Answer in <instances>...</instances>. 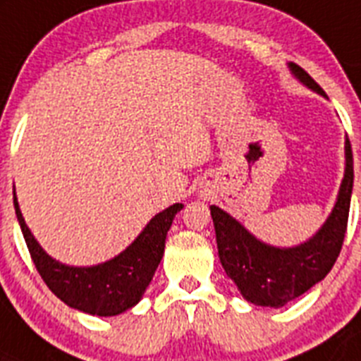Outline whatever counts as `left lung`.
Returning a JSON list of instances; mask_svg holds the SVG:
<instances>
[{"label": "left lung", "instance_id": "left-lung-1", "mask_svg": "<svg viewBox=\"0 0 361 361\" xmlns=\"http://www.w3.org/2000/svg\"><path fill=\"white\" fill-rule=\"evenodd\" d=\"M288 67L301 84L327 97L307 71L295 63H288ZM353 180V149L347 138L345 175L334 208L316 235L292 248L264 245L232 215L217 206H210L219 259L226 276L235 283L246 301L279 309L288 301L300 298L331 272L347 232Z\"/></svg>", "mask_w": 361, "mask_h": 361}]
</instances>
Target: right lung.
Wrapping results in <instances>:
<instances>
[{
	"label": "right lung",
	"mask_w": 361,
	"mask_h": 361,
	"mask_svg": "<svg viewBox=\"0 0 361 361\" xmlns=\"http://www.w3.org/2000/svg\"><path fill=\"white\" fill-rule=\"evenodd\" d=\"M14 208L30 257L52 294L71 309L92 316H116L135 307L146 292L164 254L169 226L177 212L183 210V204L177 202L157 214L124 252L94 267H69L52 259L25 224L16 192Z\"/></svg>",
	"instance_id": "1"
}]
</instances>
